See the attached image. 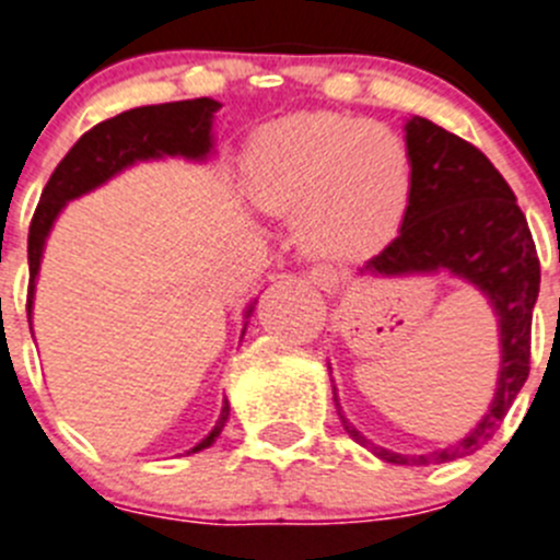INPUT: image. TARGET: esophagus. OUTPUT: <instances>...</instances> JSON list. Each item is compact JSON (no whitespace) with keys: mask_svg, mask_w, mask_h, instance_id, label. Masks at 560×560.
I'll return each instance as SVG.
<instances>
[{"mask_svg":"<svg viewBox=\"0 0 560 560\" xmlns=\"http://www.w3.org/2000/svg\"><path fill=\"white\" fill-rule=\"evenodd\" d=\"M311 283L318 285L322 291H327V294H332V291H338V283H340L338 269H332V266H313Z\"/></svg>","mask_w":560,"mask_h":560,"instance_id":"1","label":"esophagus"}]
</instances>
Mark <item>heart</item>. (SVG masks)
Here are the masks:
<instances>
[{
    "instance_id": "1",
    "label": "heart",
    "mask_w": 560,
    "mask_h": 560,
    "mask_svg": "<svg viewBox=\"0 0 560 560\" xmlns=\"http://www.w3.org/2000/svg\"><path fill=\"white\" fill-rule=\"evenodd\" d=\"M249 189L275 214H300L313 255L363 258L401 225L412 162L387 126L335 112H302L260 131L249 148Z\"/></svg>"
}]
</instances>
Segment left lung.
Here are the masks:
<instances>
[{
    "instance_id": "left-lung-1",
    "label": "left lung",
    "mask_w": 560,
    "mask_h": 560,
    "mask_svg": "<svg viewBox=\"0 0 560 560\" xmlns=\"http://www.w3.org/2000/svg\"><path fill=\"white\" fill-rule=\"evenodd\" d=\"M412 191L398 236L365 264L371 275L451 271L489 296L500 322L498 393L481 423L456 445L404 456L369 443L340 415L351 440L390 465H440L481 448L523 390L530 371V322L539 296V255L525 214L494 164L462 137L425 117L407 124Z\"/></svg>"
}]
</instances>
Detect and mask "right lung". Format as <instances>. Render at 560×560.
I'll use <instances>...</instances> for the list:
<instances>
[{
  "label": "right lung",
  "mask_w": 560,
  "mask_h": 560,
  "mask_svg": "<svg viewBox=\"0 0 560 560\" xmlns=\"http://www.w3.org/2000/svg\"><path fill=\"white\" fill-rule=\"evenodd\" d=\"M220 109L214 98L195 101H173V104L137 106V109L120 112V115L101 120L90 131L79 137L77 145L66 153L60 164L51 173L49 184L44 186L40 203L30 225V291H26V318H32V296H35V277L40 269V255H44L46 236L55 225L57 214L66 209L68 200L95 189L124 167L145 159L162 156H186L206 159L211 151V117ZM255 302L247 307V316L253 313ZM231 404H222V412L211 434L203 443L195 445L191 454L209 448L220 431L225 429Z\"/></svg>",
  "instance_id": "add662e5"
}]
</instances>
